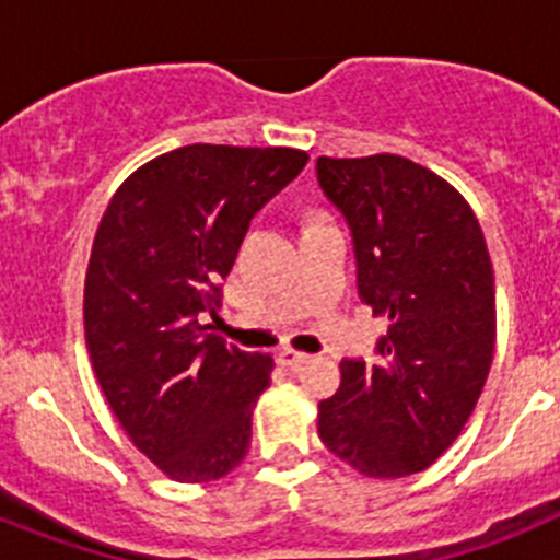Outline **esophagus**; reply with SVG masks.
Instances as JSON below:
<instances>
[{
    "mask_svg": "<svg viewBox=\"0 0 560 560\" xmlns=\"http://www.w3.org/2000/svg\"><path fill=\"white\" fill-rule=\"evenodd\" d=\"M277 361H280L283 368L296 370V368H300V364L311 361V355L308 353H300V350H294V348H283V350H280V353H277Z\"/></svg>",
    "mask_w": 560,
    "mask_h": 560,
    "instance_id": "obj_1",
    "label": "esophagus"
}]
</instances>
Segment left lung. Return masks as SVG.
<instances>
[{
    "label": "left lung",
    "mask_w": 560,
    "mask_h": 560,
    "mask_svg": "<svg viewBox=\"0 0 560 560\" xmlns=\"http://www.w3.org/2000/svg\"><path fill=\"white\" fill-rule=\"evenodd\" d=\"M316 179L353 232L361 303L389 319L381 364L341 361L319 438L364 477H409L457 440L491 370L497 296L482 226L457 187L398 153L319 156Z\"/></svg>",
    "instance_id": "left-lung-1"
}]
</instances>
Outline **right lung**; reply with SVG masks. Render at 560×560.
Wrapping results in <instances>:
<instances>
[{"label":"right lung","mask_w":560,"mask_h":560,"mask_svg":"<svg viewBox=\"0 0 560 560\" xmlns=\"http://www.w3.org/2000/svg\"><path fill=\"white\" fill-rule=\"evenodd\" d=\"M308 162L300 148H176L145 162L97 226L83 330L97 384L131 443L176 482L246 457L275 359L207 334L249 221Z\"/></svg>","instance_id":"obj_1"}]
</instances>
